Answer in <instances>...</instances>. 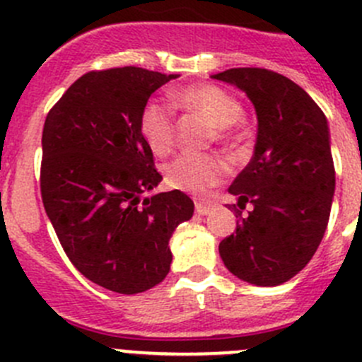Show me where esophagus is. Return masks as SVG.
Listing matches in <instances>:
<instances>
[{"label":"esophagus","mask_w":362,"mask_h":362,"mask_svg":"<svg viewBox=\"0 0 362 362\" xmlns=\"http://www.w3.org/2000/svg\"><path fill=\"white\" fill-rule=\"evenodd\" d=\"M210 212H212V205H210V203L196 202V214H199V216H206V214Z\"/></svg>","instance_id":"obj_1"}]
</instances>
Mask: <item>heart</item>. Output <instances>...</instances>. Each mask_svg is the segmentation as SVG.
Instances as JSON below:
<instances>
[{
    "label": "heart",
    "mask_w": 362,
    "mask_h": 362,
    "mask_svg": "<svg viewBox=\"0 0 362 362\" xmlns=\"http://www.w3.org/2000/svg\"><path fill=\"white\" fill-rule=\"evenodd\" d=\"M173 99L187 110L202 115L216 127V138L230 141L235 138V124L244 117L240 100L216 84H196L173 93ZM139 134L156 156L163 157L173 150L175 118L170 106L159 100H148L138 120ZM226 175V164L209 153H182L166 170L170 187L178 191L203 194Z\"/></svg>",
    "instance_id": "obj_1"
}]
</instances>
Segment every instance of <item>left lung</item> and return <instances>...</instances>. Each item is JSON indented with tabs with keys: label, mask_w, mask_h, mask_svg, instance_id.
Wrapping results in <instances>:
<instances>
[{
	"label": "left lung",
	"mask_w": 362,
	"mask_h": 362,
	"mask_svg": "<svg viewBox=\"0 0 362 362\" xmlns=\"http://www.w3.org/2000/svg\"><path fill=\"white\" fill-rule=\"evenodd\" d=\"M249 97L258 118L255 153L230 185L242 210L237 230L219 244L231 274L278 286L308 265L331 216L336 173L327 118L288 77L267 69L214 74ZM235 206V205H233Z\"/></svg>",
	"instance_id": "1"
}]
</instances>
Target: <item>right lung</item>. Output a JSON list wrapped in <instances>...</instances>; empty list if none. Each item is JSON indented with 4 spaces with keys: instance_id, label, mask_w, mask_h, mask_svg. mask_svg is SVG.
<instances>
[{
    "instance_id": "1",
    "label": "right lung",
    "mask_w": 362,
    "mask_h": 362,
    "mask_svg": "<svg viewBox=\"0 0 362 362\" xmlns=\"http://www.w3.org/2000/svg\"><path fill=\"white\" fill-rule=\"evenodd\" d=\"M178 74L139 66L81 76L49 111L40 191L63 251L84 278L141 293L170 272V238L194 203L182 191L143 198L163 180L138 120L150 95Z\"/></svg>"
}]
</instances>
